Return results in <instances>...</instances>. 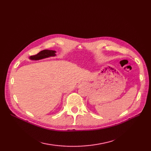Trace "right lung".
<instances>
[{
  "label": "right lung",
  "instance_id": "add662e5",
  "mask_svg": "<svg viewBox=\"0 0 151 151\" xmlns=\"http://www.w3.org/2000/svg\"><path fill=\"white\" fill-rule=\"evenodd\" d=\"M55 51L45 50H43L40 52H38L36 55H31V56L30 57V59L32 60L42 59H44V58L51 57V56H54V55H55Z\"/></svg>",
  "mask_w": 151,
  "mask_h": 151
}]
</instances>
